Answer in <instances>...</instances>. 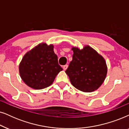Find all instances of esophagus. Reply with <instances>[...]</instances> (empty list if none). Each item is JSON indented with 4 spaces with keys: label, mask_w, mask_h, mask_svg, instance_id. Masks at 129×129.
I'll return each instance as SVG.
<instances>
[{
    "label": "esophagus",
    "mask_w": 129,
    "mask_h": 129,
    "mask_svg": "<svg viewBox=\"0 0 129 129\" xmlns=\"http://www.w3.org/2000/svg\"><path fill=\"white\" fill-rule=\"evenodd\" d=\"M68 68V65H65V66H63V70H66Z\"/></svg>",
    "instance_id": "1"
}]
</instances>
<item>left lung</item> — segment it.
Masks as SVG:
<instances>
[{
	"mask_svg": "<svg viewBox=\"0 0 129 129\" xmlns=\"http://www.w3.org/2000/svg\"><path fill=\"white\" fill-rule=\"evenodd\" d=\"M73 60L66 71L73 85L84 92L97 90L105 80L107 68L105 60L89 46L82 49L73 48Z\"/></svg>",
	"mask_w": 129,
	"mask_h": 129,
	"instance_id": "8db88e82",
	"label": "left lung"
}]
</instances>
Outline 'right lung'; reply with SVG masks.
<instances>
[{
    "instance_id": "obj_1",
    "label": "right lung",
    "mask_w": 129,
    "mask_h": 129,
    "mask_svg": "<svg viewBox=\"0 0 129 129\" xmlns=\"http://www.w3.org/2000/svg\"><path fill=\"white\" fill-rule=\"evenodd\" d=\"M62 70L58 64L52 45L39 44L27 52L19 65V73L24 82L32 88L41 90L52 84Z\"/></svg>"
}]
</instances>
